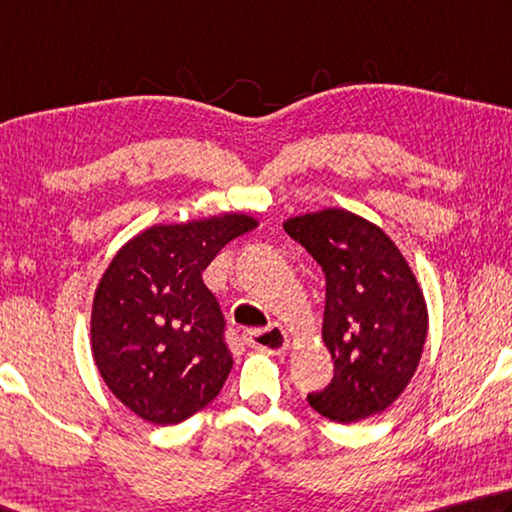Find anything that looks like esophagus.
Instances as JSON below:
<instances>
[{"mask_svg":"<svg viewBox=\"0 0 512 512\" xmlns=\"http://www.w3.org/2000/svg\"><path fill=\"white\" fill-rule=\"evenodd\" d=\"M244 340L248 347L266 351V353H282L288 347V336L282 327L271 324L266 329H253L244 333Z\"/></svg>","mask_w":512,"mask_h":512,"instance_id":"esophagus-1","label":"esophagus"}]
</instances>
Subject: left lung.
Masks as SVG:
<instances>
[{
    "label": "left lung",
    "instance_id": "8db88e82",
    "mask_svg": "<svg viewBox=\"0 0 512 512\" xmlns=\"http://www.w3.org/2000/svg\"><path fill=\"white\" fill-rule=\"evenodd\" d=\"M284 230L327 280L322 338L333 378L306 401L336 423L387 410L412 380L427 336V306L401 250L338 208L288 219Z\"/></svg>",
    "mask_w": 512,
    "mask_h": 512
}]
</instances>
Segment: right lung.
<instances>
[{"instance_id": "obj_1", "label": "right lung", "mask_w": 512, "mask_h": 512, "mask_svg": "<svg viewBox=\"0 0 512 512\" xmlns=\"http://www.w3.org/2000/svg\"><path fill=\"white\" fill-rule=\"evenodd\" d=\"M255 226L246 215L152 226L107 266L91 309V349L107 387L145 421L181 423L224 387L226 320L201 273Z\"/></svg>"}]
</instances>
